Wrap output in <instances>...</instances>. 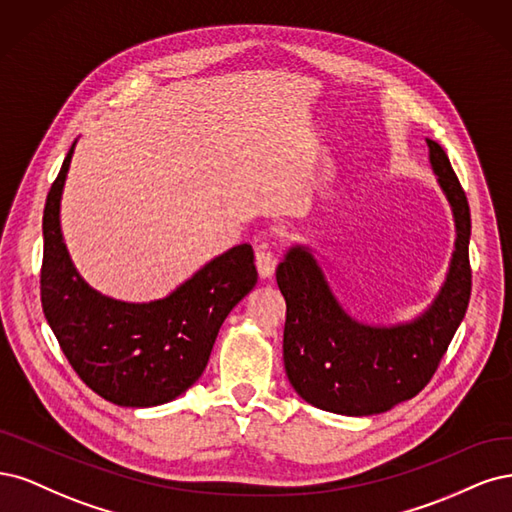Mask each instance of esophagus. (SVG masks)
<instances>
[{
  "label": "esophagus",
  "instance_id": "1",
  "mask_svg": "<svg viewBox=\"0 0 512 512\" xmlns=\"http://www.w3.org/2000/svg\"><path fill=\"white\" fill-rule=\"evenodd\" d=\"M255 266H257V272L261 278H270L276 270V257L274 253L266 251V249H259L255 253Z\"/></svg>",
  "mask_w": 512,
  "mask_h": 512
}]
</instances>
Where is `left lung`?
<instances>
[{"label": "left lung", "instance_id": "left-lung-1", "mask_svg": "<svg viewBox=\"0 0 512 512\" xmlns=\"http://www.w3.org/2000/svg\"><path fill=\"white\" fill-rule=\"evenodd\" d=\"M438 185L453 210L455 251L447 280L421 317L398 325L355 321L306 246H291L276 268L287 302L283 359L291 387L308 404L349 417L378 415L432 381L472 291L470 206L442 146L427 140Z\"/></svg>", "mask_w": 512, "mask_h": 512}]
</instances>
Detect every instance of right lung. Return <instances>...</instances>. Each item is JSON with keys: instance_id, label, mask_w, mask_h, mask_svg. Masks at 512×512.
Segmentation results:
<instances>
[{"instance_id": "right-lung-1", "label": "right lung", "mask_w": 512, "mask_h": 512, "mask_svg": "<svg viewBox=\"0 0 512 512\" xmlns=\"http://www.w3.org/2000/svg\"><path fill=\"white\" fill-rule=\"evenodd\" d=\"M72 144L48 191L42 232V310L82 383L119 406H159L202 376L232 308L257 283L251 244L208 261L163 300L131 304L106 298L76 272L63 244L59 206Z\"/></svg>"}]
</instances>
